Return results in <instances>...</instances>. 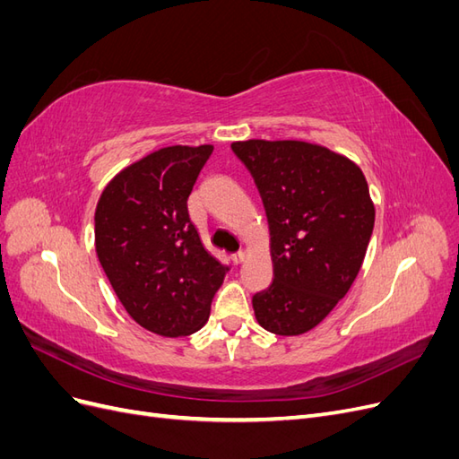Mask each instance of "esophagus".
Listing matches in <instances>:
<instances>
[{"mask_svg": "<svg viewBox=\"0 0 459 459\" xmlns=\"http://www.w3.org/2000/svg\"><path fill=\"white\" fill-rule=\"evenodd\" d=\"M245 258H247V253H245V251H239V253H233V255H231V260H233L235 264L245 262Z\"/></svg>", "mask_w": 459, "mask_h": 459, "instance_id": "34e87169", "label": "esophagus"}]
</instances>
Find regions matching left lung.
Returning a JSON list of instances; mask_svg holds the SVG:
<instances>
[{"instance_id": "8db88e82", "label": "left lung", "mask_w": 459, "mask_h": 459, "mask_svg": "<svg viewBox=\"0 0 459 459\" xmlns=\"http://www.w3.org/2000/svg\"><path fill=\"white\" fill-rule=\"evenodd\" d=\"M266 208L272 285L253 297L256 322L302 335L324 322L362 268L375 206L359 166L299 140L233 142Z\"/></svg>"}]
</instances>
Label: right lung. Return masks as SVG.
Returning a JSON list of instances; mask_svg holds the SVG:
<instances>
[{"mask_svg":"<svg viewBox=\"0 0 459 459\" xmlns=\"http://www.w3.org/2000/svg\"><path fill=\"white\" fill-rule=\"evenodd\" d=\"M212 145H170L122 169L95 206V253L135 324L162 337L199 331L228 268L201 243L187 199Z\"/></svg>","mask_w":459,"mask_h":459,"instance_id":"right-lung-1","label":"right lung"}]
</instances>
